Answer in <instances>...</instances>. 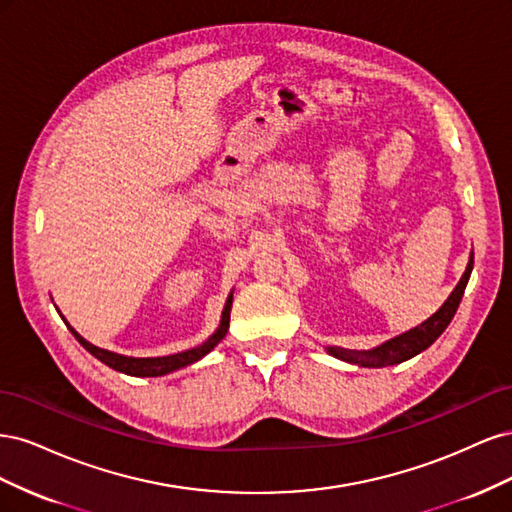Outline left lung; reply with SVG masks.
<instances>
[{"mask_svg":"<svg viewBox=\"0 0 512 512\" xmlns=\"http://www.w3.org/2000/svg\"><path fill=\"white\" fill-rule=\"evenodd\" d=\"M474 267V254H470V262L466 267V273L461 275L459 284L455 286V290L451 292V297L444 301V305L438 309L436 314L431 318H427L423 324H418V327L401 333L389 342H384L378 348H371V350H346V348H327L329 354H333L335 359H342L348 363H354L359 367H386V365H397V363H404L412 356L421 354L423 350H427L436 339L444 333V329L451 324L457 307L461 303L463 297V290L468 286L470 280V273Z\"/></svg>","mask_w":512,"mask_h":512,"instance_id":"1","label":"left lung"}]
</instances>
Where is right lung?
I'll list each match as a JSON object with an SVG mask.
<instances>
[{"mask_svg":"<svg viewBox=\"0 0 512 512\" xmlns=\"http://www.w3.org/2000/svg\"><path fill=\"white\" fill-rule=\"evenodd\" d=\"M230 307H232V294L226 299V305H224V312H222V320H220V327L215 329V333L207 339L205 344H200L196 348H190V350H183V352H177V354H168V356H147V359H136V356H123V354H117V352H111V350H104V348H98L94 344H89L87 339H83L79 333H76L70 324L68 329L72 331V335L79 339L81 346L96 356L98 361H102L104 365L113 367L115 371H121V374H128V376H141V378H153V376H164V374H170V371H177L181 367H188L196 361L203 359L205 354H209L215 346H218L224 335L228 333V322H230Z\"/></svg>","mask_w":512,"mask_h":512,"instance_id":"obj_1","label":"right lung"}]
</instances>
